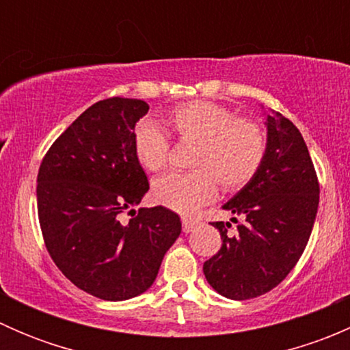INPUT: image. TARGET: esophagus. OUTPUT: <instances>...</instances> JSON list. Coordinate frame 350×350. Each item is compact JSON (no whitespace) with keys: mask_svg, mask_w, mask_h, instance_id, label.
Wrapping results in <instances>:
<instances>
[{"mask_svg":"<svg viewBox=\"0 0 350 350\" xmlns=\"http://www.w3.org/2000/svg\"><path fill=\"white\" fill-rule=\"evenodd\" d=\"M198 225H200V221L195 220V218L183 217V232H185V234H189V232L195 230Z\"/></svg>","mask_w":350,"mask_h":350,"instance_id":"obj_1","label":"esophagus"}]
</instances>
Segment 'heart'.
Instances as JSON below:
<instances>
[{
	"label": "heart",
	"instance_id": "obj_1",
	"mask_svg": "<svg viewBox=\"0 0 350 350\" xmlns=\"http://www.w3.org/2000/svg\"><path fill=\"white\" fill-rule=\"evenodd\" d=\"M164 123L179 142L195 144L189 172H169L155 179V203L179 213H193L217 195L249 185L262 167L267 133L256 120L239 118L234 109L211 101L178 105ZM133 152L144 169L161 171L167 162L169 140L152 122H142L133 132Z\"/></svg>",
	"mask_w": 350,
	"mask_h": 350
}]
</instances>
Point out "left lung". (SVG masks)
<instances>
[{
    "instance_id": "8db88e82",
    "label": "left lung",
    "mask_w": 350,
    "mask_h": 350,
    "mask_svg": "<svg viewBox=\"0 0 350 350\" xmlns=\"http://www.w3.org/2000/svg\"><path fill=\"white\" fill-rule=\"evenodd\" d=\"M320 185L299 130L280 111L267 116V154L256 178L224 204L237 228L213 221L221 247L203 264L206 281L230 299L276 288L301 257L319 210Z\"/></svg>"
}]
</instances>
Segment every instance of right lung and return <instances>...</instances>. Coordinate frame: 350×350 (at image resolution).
Listing matches in <instances>:
<instances>
[{
  "mask_svg": "<svg viewBox=\"0 0 350 350\" xmlns=\"http://www.w3.org/2000/svg\"><path fill=\"white\" fill-rule=\"evenodd\" d=\"M149 105L101 100L57 137L37 176V210L45 247L83 291L122 301L147 291L181 220L164 206H133L149 181L133 152L135 123ZM133 217L126 224L121 215Z\"/></svg>",
  "mask_w": 350,
  "mask_h": 350,
  "instance_id": "add662e5",
  "label": "right lung"
}]
</instances>
